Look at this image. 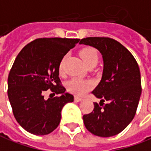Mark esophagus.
<instances>
[{"label": "esophagus", "instance_id": "1", "mask_svg": "<svg viewBox=\"0 0 151 151\" xmlns=\"http://www.w3.org/2000/svg\"><path fill=\"white\" fill-rule=\"evenodd\" d=\"M82 100H83V98L80 97L78 96H74V101H77V102H79V101H81Z\"/></svg>", "mask_w": 151, "mask_h": 151}]
</instances>
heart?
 I'll return each mask as SVG.
<instances>
[{"mask_svg": "<svg viewBox=\"0 0 151 151\" xmlns=\"http://www.w3.org/2000/svg\"><path fill=\"white\" fill-rule=\"evenodd\" d=\"M80 56L82 57L84 63L87 66L91 63H97L98 61V54L96 49L92 47H86L83 48L80 51ZM64 60L61 61L60 64V72L63 70V63ZM93 86V83L90 80H83L80 78H73L67 83V88L70 92L78 94V95H83L87 91H89Z\"/></svg>", "mask_w": 151, "mask_h": 151, "instance_id": "obj_1", "label": "heart"}]
</instances>
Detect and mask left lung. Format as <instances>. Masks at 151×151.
Listing matches in <instances>:
<instances>
[{
    "label": "left lung",
    "mask_w": 151,
    "mask_h": 151,
    "mask_svg": "<svg viewBox=\"0 0 151 151\" xmlns=\"http://www.w3.org/2000/svg\"><path fill=\"white\" fill-rule=\"evenodd\" d=\"M80 44L97 49L104 65L101 82L91 92L101 99L100 105L94 103L92 112L83 115L85 127L98 137L115 136L136 114L142 94L139 66L129 50L114 39L86 37Z\"/></svg>",
    "instance_id": "1"
}]
</instances>
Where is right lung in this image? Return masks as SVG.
<instances>
[{
	"instance_id": "1",
	"label": "right lung",
	"mask_w": 151,
	"mask_h": 151,
	"mask_svg": "<svg viewBox=\"0 0 151 151\" xmlns=\"http://www.w3.org/2000/svg\"><path fill=\"white\" fill-rule=\"evenodd\" d=\"M79 39L38 38L25 46L17 55L8 77V97L15 119L32 134L42 136L59 126L61 110L73 101L72 94L60 85L59 67ZM50 89L60 97L44 98Z\"/></svg>"
}]
</instances>
